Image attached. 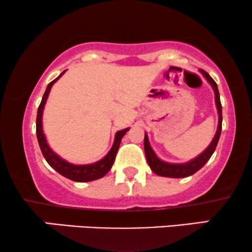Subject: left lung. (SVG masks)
<instances>
[{"instance_id":"8db88e82","label":"left lung","mask_w":252,"mask_h":252,"mask_svg":"<svg viewBox=\"0 0 252 252\" xmlns=\"http://www.w3.org/2000/svg\"><path fill=\"white\" fill-rule=\"evenodd\" d=\"M201 73L203 74L204 78L208 80V83L212 85L214 90V93H215V102L217 112H219V126H217L216 134L214 136L213 141L210 142V145L204 150L202 153L198 155V157L195 158L189 161V162L186 163H168L164 162V161L160 160L159 158L157 157V154L154 153V151L152 150L150 141H148L147 134H145V141H144V148H145V154L146 159H147V162L150 164L151 169L159 176H166V178H187V176H190L192 174H195L197 170H200L202 167L204 166L208 162V160L212 158V155L216 150L217 142L220 140V135H221L222 131V105L221 100H220V92L219 89H217V84L215 83L212 77L208 74L206 71L201 70Z\"/></svg>"}]
</instances>
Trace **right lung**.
Segmentation results:
<instances>
[{"label": "right lung", "instance_id": "right-lung-1", "mask_svg": "<svg viewBox=\"0 0 252 252\" xmlns=\"http://www.w3.org/2000/svg\"><path fill=\"white\" fill-rule=\"evenodd\" d=\"M65 71H63L60 76L57 77L55 80L49 84L48 88H46L44 94H43L42 101H40L38 111H37V119H36V134H37V140H38L40 151H42L43 157L45 158L46 162H48L50 166L54 168L56 172H58L61 175L65 176L66 179L72 180V181L76 182H89L93 181V180H98L105 176L108 173V170L112 168L113 166L114 160H116V155L118 153V150H119V146L121 142V139L123 136L126 134V132L128 131L129 128L121 129V131H118L116 133V138H114V142L110 152L102 158L101 160L97 161L94 163L90 164H72L64 159H62L61 157H58L57 154L55 153L54 151L49 147L48 142H46V138L43 133V126H42V117H43V110H44V105L46 102V99H48L49 93H50V90L52 85L57 82L58 79L61 78L62 74H63Z\"/></svg>", "mask_w": 252, "mask_h": 252}]
</instances>
